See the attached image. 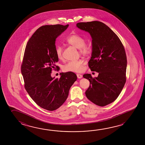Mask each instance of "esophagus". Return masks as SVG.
I'll use <instances>...</instances> for the list:
<instances>
[{
  "label": "esophagus",
  "instance_id": "esophagus-1",
  "mask_svg": "<svg viewBox=\"0 0 145 145\" xmlns=\"http://www.w3.org/2000/svg\"><path fill=\"white\" fill-rule=\"evenodd\" d=\"M77 77H78V78L80 79V78H82V74H77Z\"/></svg>",
  "mask_w": 145,
  "mask_h": 145
}]
</instances>
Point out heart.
<instances>
[{
  "label": "heart",
  "instance_id": "heart-1",
  "mask_svg": "<svg viewBox=\"0 0 145 145\" xmlns=\"http://www.w3.org/2000/svg\"><path fill=\"white\" fill-rule=\"evenodd\" d=\"M68 44L79 49L80 54L85 56H89L92 52V47L89 44H86V39L78 34H74L69 36L66 39ZM63 49L61 46H57L56 48V54L59 60L63 59ZM84 62L82 59L68 62L63 67L65 71L80 72L83 69Z\"/></svg>",
  "mask_w": 145,
  "mask_h": 145
}]
</instances>
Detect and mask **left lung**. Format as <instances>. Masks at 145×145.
Returning a JSON list of instances; mask_svg holds the SVG:
<instances>
[{
  "label": "left lung",
  "mask_w": 145,
  "mask_h": 145,
  "mask_svg": "<svg viewBox=\"0 0 145 145\" xmlns=\"http://www.w3.org/2000/svg\"><path fill=\"white\" fill-rule=\"evenodd\" d=\"M77 27L89 32L92 38V53L89 62L91 71L97 77L83 74L89 80L86 97L99 106L114 102L126 82V53L117 35L104 23L99 21L78 23Z\"/></svg>",
  "instance_id": "obj_1"
}]
</instances>
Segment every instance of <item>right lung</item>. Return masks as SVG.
I'll return each mask as SVG.
<instances>
[{
	"label": "right lung",
	"instance_id": "1",
	"mask_svg": "<svg viewBox=\"0 0 145 145\" xmlns=\"http://www.w3.org/2000/svg\"><path fill=\"white\" fill-rule=\"evenodd\" d=\"M69 25H44L37 29L29 39L21 65L25 89L37 105L49 111L61 107L67 98L71 86L77 80L73 72H62L59 78L51 77L58 69L56 54V38Z\"/></svg>",
	"mask_w": 145,
	"mask_h": 145
}]
</instances>
